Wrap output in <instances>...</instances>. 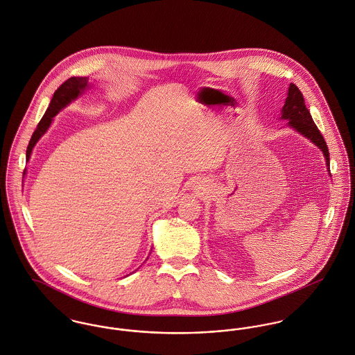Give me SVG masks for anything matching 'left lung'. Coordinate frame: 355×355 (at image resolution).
Instances as JSON below:
<instances>
[{
	"label": "left lung",
	"instance_id": "obj_1",
	"mask_svg": "<svg viewBox=\"0 0 355 355\" xmlns=\"http://www.w3.org/2000/svg\"><path fill=\"white\" fill-rule=\"evenodd\" d=\"M282 119H289V126L312 139V142L322 149L327 165L329 166V153L327 144L305 105L301 91L294 84H291L289 87V94L282 108Z\"/></svg>",
	"mask_w": 355,
	"mask_h": 355
}]
</instances>
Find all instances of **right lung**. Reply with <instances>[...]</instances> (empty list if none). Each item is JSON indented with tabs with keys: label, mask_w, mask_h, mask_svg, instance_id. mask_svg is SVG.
Segmentation results:
<instances>
[{
	"label": "right lung",
	"mask_w": 355,
	"mask_h": 355,
	"mask_svg": "<svg viewBox=\"0 0 355 355\" xmlns=\"http://www.w3.org/2000/svg\"><path fill=\"white\" fill-rule=\"evenodd\" d=\"M87 87H88V78H85V77H70L64 81V84L60 85V88L54 92V96L51 98V103H50L46 114L43 115V118L37 123V128L33 131V137H31L28 148H27V160H30L35 144L46 132V130L49 129V126H50L53 118L57 115V112L61 108H64V105H67L71 100H74L76 97L78 96Z\"/></svg>",
	"instance_id": "1"
}]
</instances>
